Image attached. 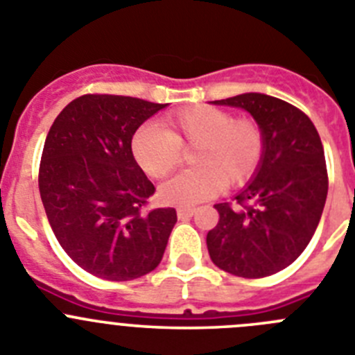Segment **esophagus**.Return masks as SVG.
<instances>
[{"mask_svg": "<svg viewBox=\"0 0 355 355\" xmlns=\"http://www.w3.org/2000/svg\"><path fill=\"white\" fill-rule=\"evenodd\" d=\"M193 213H196L193 208H178V218H181V220H183V218H190Z\"/></svg>", "mask_w": 355, "mask_h": 355, "instance_id": "obj_1", "label": "esophagus"}]
</instances>
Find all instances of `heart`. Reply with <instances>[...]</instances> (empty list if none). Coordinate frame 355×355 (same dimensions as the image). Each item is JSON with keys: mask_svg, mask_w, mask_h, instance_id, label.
Here are the masks:
<instances>
[{"mask_svg": "<svg viewBox=\"0 0 355 355\" xmlns=\"http://www.w3.org/2000/svg\"><path fill=\"white\" fill-rule=\"evenodd\" d=\"M196 168L159 187L167 205L193 206L227 187L243 184L258 171L265 149L261 128L250 119H234L225 110L190 106L163 121L139 128L131 140L135 162L150 178H165L181 162V147H193Z\"/></svg>", "mask_w": 355, "mask_h": 355, "instance_id": "obj_1", "label": "heart"}]
</instances>
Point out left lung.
<instances>
[{
	"label": "left lung",
	"mask_w": 355,
	"mask_h": 355,
	"mask_svg": "<svg viewBox=\"0 0 355 355\" xmlns=\"http://www.w3.org/2000/svg\"><path fill=\"white\" fill-rule=\"evenodd\" d=\"M245 110L263 131L258 171L234 196L216 205L220 220L206 236L211 261L245 279L277 274L299 258L318 227L327 199L322 140L306 114L259 92L211 101Z\"/></svg>",
	"instance_id": "8db88e82"
}]
</instances>
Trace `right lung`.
<instances>
[{"label":"right lung","mask_w":355,"mask_h":355,"mask_svg":"<svg viewBox=\"0 0 355 355\" xmlns=\"http://www.w3.org/2000/svg\"><path fill=\"white\" fill-rule=\"evenodd\" d=\"M165 106L89 94L69 103L46 137L39 190L49 225L96 277L131 281L162 261L178 216L174 208L142 213L155 184L135 162L131 139Z\"/></svg>","instance_id":"obj_1"}]
</instances>
